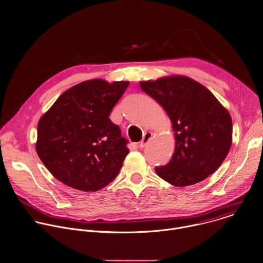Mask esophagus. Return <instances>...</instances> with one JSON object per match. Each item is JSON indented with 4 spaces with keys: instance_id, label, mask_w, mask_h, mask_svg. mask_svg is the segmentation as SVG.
Returning <instances> with one entry per match:
<instances>
[{
    "instance_id": "obj_1",
    "label": "esophagus",
    "mask_w": 263,
    "mask_h": 263,
    "mask_svg": "<svg viewBox=\"0 0 263 263\" xmlns=\"http://www.w3.org/2000/svg\"><path fill=\"white\" fill-rule=\"evenodd\" d=\"M152 137H153V133H152V132H145L143 138H142L141 141L139 142V147L143 148V147L147 144V142L149 141V139H151Z\"/></svg>"
}]
</instances>
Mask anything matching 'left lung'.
<instances>
[{
	"label": "left lung",
	"instance_id": "8db88e82",
	"mask_svg": "<svg viewBox=\"0 0 263 263\" xmlns=\"http://www.w3.org/2000/svg\"><path fill=\"white\" fill-rule=\"evenodd\" d=\"M139 84L163 106L174 131L173 157L166 166L156 167L157 174L182 187L214 173L232 145L233 122L229 110L205 86L185 76Z\"/></svg>",
	"mask_w": 263,
	"mask_h": 263
}]
</instances>
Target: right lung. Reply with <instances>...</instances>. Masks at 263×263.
<instances>
[{"label": "right lung", "mask_w": 263, "mask_h": 263, "mask_svg": "<svg viewBox=\"0 0 263 263\" xmlns=\"http://www.w3.org/2000/svg\"><path fill=\"white\" fill-rule=\"evenodd\" d=\"M129 85L102 79L63 92L37 123L35 151L50 173L83 192H96L119 174L129 149L108 118Z\"/></svg>", "instance_id": "add662e5"}]
</instances>
